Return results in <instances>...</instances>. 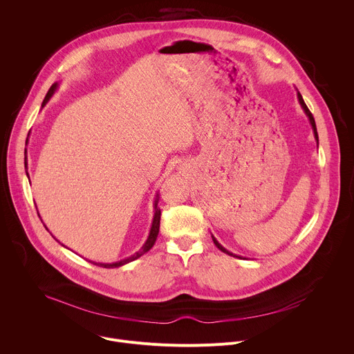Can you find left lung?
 I'll list each match as a JSON object with an SVG mask.
<instances>
[{"mask_svg":"<svg viewBox=\"0 0 354 354\" xmlns=\"http://www.w3.org/2000/svg\"><path fill=\"white\" fill-rule=\"evenodd\" d=\"M297 97H298V102H299V105H301V108L304 109V112H306V115L308 116V119H310V123H311V126H313V130H314V136H315V140H317V142H318V131H317V124H315V120H314V116H313V113L310 112V109L307 108V105H306V102H304V99H302V96H301V93L297 91ZM213 241H214V243H216V246L220 249V250H223L224 254H227V255H230V257H232V254L231 252H228L221 243H218V241L213 236Z\"/></svg>","mask_w":354,"mask_h":354,"instance_id":"8db88e82","label":"left lung"}]
</instances>
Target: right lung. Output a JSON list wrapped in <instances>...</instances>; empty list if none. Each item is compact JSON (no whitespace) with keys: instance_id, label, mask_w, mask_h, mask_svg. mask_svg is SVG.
Wrapping results in <instances>:
<instances>
[{"instance_id":"right-lung-1","label":"right lung","mask_w":354,"mask_h":354,"mask_svg":"<svg viewBox=\"0 0 354 354\" xmlns=\"http://www.w3.org/2000/svg\"><path fill=\"white\" fill-rule=\"evenodd\" d=\"M57 86H59L57 82L53 84L52 86H50V89L47 91V93H46V96H44V100H43L41 106H44V105L48 102V99L53 96V93L56 92ZM25 168H26V158H25ZM26 175H28V172H26ZM28 178H29V175H28ZM157 205H158V196H157V198H156V206H154V207H156V213H154L153 225H151V230H149V234H148L147 241L144 242V245L141 246V249H140L138 252H136L134 255H131V257H129V258H126V259H122V261H119V262H113V263H95V265H97V266H100V268H106V269L119 268V266H123V265H126V263H129V262H133V261L138 259L141 255L145 254V252H148L151 248H153L154 243H156V241H157L158 232H160V220H161V210L157 207Z\"/></svg>"}]
</instances>
